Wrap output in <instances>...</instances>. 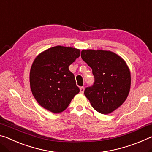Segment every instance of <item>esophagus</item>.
I'll return each mask as SVG.
<instances>
[{
	"mask_svg": "<svg viewBox=\"0 0 152 152\" xmlns=\"http://www.w3.org/2000/svg\"><path fill=\"white\" fill-rule=\"evenodd\" d=\"M84 91V87L81 86L80 88V93H83Z\"/></svg>",
	"mask_w": 152,
	"mask_h": 152,
	"instance_id": "esophagus-1",
	"label": "esophagus"
}]
</instances>
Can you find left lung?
Listing matches in <instances>:
<instances>
[{
	"instance_id": "left-lung-1",
	"label": "left lung",
	"mask_w": 152,
	"mask_h": 152,
	"mask_svg": "<svg viewBox=\"0 0 152 152\" xmlns=\"http://www.w3.org/2000/svg\"><path fill=\"white\" fill-rule=\"evenodd\" d=\"M81 58L92 68L94 78L84 94L96 111L110 113L125 102L129 92L131 74L127 64L110 51L84 50Z\"/></svg>"
}]
</instances>
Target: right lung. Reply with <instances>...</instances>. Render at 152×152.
<instances>
[{
  "label": "right lung",
  "mask_w": 152,
  "mask_h": 152,
  "mask_svg": "<svg viewBox=\"0 0 152 152\" xmlns=\"http://www.w3.org/2000/svg\"><path fill=\"white\" fill-rule=\"evenodd\" d=\"M80 55L78 49L58 45L48 49L35 59L30 71L33 96L50 111H64L80 89L68 67Z\"/></svg>",
  "instance_id": "obj_1"
}]
</instances>
